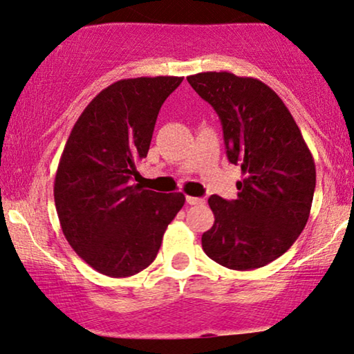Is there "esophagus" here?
<instances>
[{"label":"esophagus","mask_w":354,"mask_h":354,"mask_svg":"<svg viewBox=\"0 0 354 354\" xmlns=\"http://www.w3.org/2000/svg\"><path fill=\"white\" fill-rule=\"evenodd\" d=\"M186 202L189 205H202V204H205V199L204 197H192V196H187L186 197Z\"/></svg>","instance_id":"34e87169"}]
</instances>
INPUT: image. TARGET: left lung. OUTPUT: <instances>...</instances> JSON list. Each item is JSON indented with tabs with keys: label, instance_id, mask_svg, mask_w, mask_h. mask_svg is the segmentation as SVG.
I'll list each match as a JSON object with an SVG mask.
<instances>
[{
	"label": "left lung",
	"instance_id": "left-lung-1",
	"mask_svg": "<svg viewBox=\"0 0 354 354\" xmlns=\"http://www.w3.org/2000/svg\"><path fill=\"white\" fill-rule=\"evenodd\" d=\"M223 128L226 157L244 174L238 197L210 196L214 226L202 234L212 261L232 270L267 266L291 248L308 223L315 165L293 116L270 87L232 73L189 75Z\"/></svg>",
	"mask_w": 354,
	"mask_h": 354
}]
</instances>
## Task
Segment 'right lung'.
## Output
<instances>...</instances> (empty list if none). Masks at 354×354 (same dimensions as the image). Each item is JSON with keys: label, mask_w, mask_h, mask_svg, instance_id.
I'll return each mask as SVG.
<instances>
[{"label": "right lung", "mask_w": 354, "mask_h": 354, "mask_svg": "<svg viewBox=\"0 0 354 354\" xmlns=\"http://www.w3.org/2000/svg\"><path fill=\"white\" fill-rule=\"evenodd\" d=\"M183 77L122 79L98 93L71 131L55 176V205L66 239L88 266L124 279L157 257L181 192L133 185L147 157L163 102Z\"/></svg>", "instance_id": "add662e5"}]
</instances>
